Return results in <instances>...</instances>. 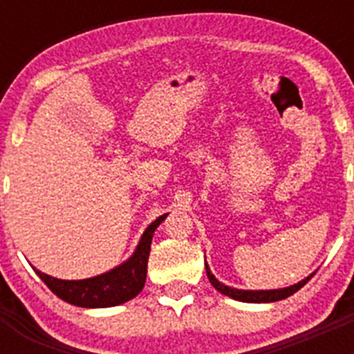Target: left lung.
I'll list each match as a JSON object with an SVG mask.
<instances>
[{
    "label": "left lung",
    "mask_w": 354,
    "mask_h": 354,
    "mask_svg": "<svg viewBox=\"0 0 354 354\" xmlns=\"http://www.w3.org/2000/svg\"><path fill=\"white\" fill-rule=\"evenodd\" d=\"M205 271H207V278L209 282L212 283V287H214L216 290H220L221 294H225V296H230V298L237 299V301H246V303H271V301H280V299H286L289 298V296H292L296 290L301 289L303 286H305L308 280H310V277L305 278V280H301L299 283H296V286H290V287H286V289H274V290H239V289H232V287H227L223 286L221 282H218L214 278V274L209 271L207 264H205Z\"/></svg>",
    "instance_id": "1"
}]
</instances>
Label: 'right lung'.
<instances>
[{
    "mask_svg": "<svg viewBox=\"0 0 354 354\" xmlns=\"http://www.w3.org/2000/svg\"><path fill=\"white\" fill-rule=\"evenodd\" d=\"M165 218L167 214L159 216L158 220L152 221L143 232L142 241L133 257L109 273L86 278V280H58L37 270L35 273L58 298L71 305L84 306V308H104V306H115L129 301L134 296H138L145 286L150 243H152L154 230Z\"/></svg>",
    "mask_w": 354,
    "mask_h": 354,
    "instance_id": "obj_1",
    "label": "right lung"
}]
</instances>
